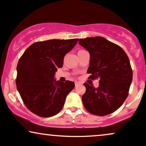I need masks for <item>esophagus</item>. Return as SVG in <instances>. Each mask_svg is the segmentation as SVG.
Masks as SVG:
<instances>
[{
    "label": "esophagus",
    "instance_id": "obj_1",
    "mask_svg": "<svg viewBox=\"0 0 146 146\" xmlns=\"http://www.w3.org/2000/svg\"><path fill=\"white\" fill-rule=\"evenodd\" d=\"M80 83H78V82H75V87H78V85H80Z\"/></svg>",
    "mask_w": 146,
    "mask_h": 146
}]
</instances>
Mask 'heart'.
<instances>
[{
  "label": "heart",
  "instance_id": "heart-1",
  "mask_svg": "<svg viewBox=\"0 0 146 146\" xmlns=\"http://www.w3.org/2000/svg\"><path fill=\"white\" fill-rule=\"evenodd\" d=\"M84 50H80L78 51V52H82V51H84Z\"/></svg>",
  "mask_w": 146,
  "mask_h": 146
}]
</instances>
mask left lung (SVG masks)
<instances>
[{
	"instance_id": "obj_1",
	"label": "left lung",
	"mask_w": 146,
	"mask_h": 146,
	"mask_svg": "<svg viewBox=\"0 0 146 146\" xmlns=\"http://www.w3.org/2000/svg\"><path fill=\"white\" fill-rule=\"evenodd\" d=\"M78 44L90 52L89 78L99 79V85L84 83V107L90 113L104 116L122 105L128 96L133 70L127 54L120 46L102 37L80 39Z\"/></svg>"
}]
</instances>
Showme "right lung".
<instances>
[{"label":"right lung","instance_id":"right-lung-1","mask_svg":"<svg viewBox=\"0 0 146 146\" xmlns=\"http://www.w3.org/2000/svg\"><path fill=\"white\" fill-rule=\"evenodd\" d=\"M78 39H49L33 44L25 51L17 66L16 86L29 110L39 117L55 115L62 109L74 83L54 80L57 68L77 44Z\"/></svg>","mask_w":146,"mask_h":146}]
</instances>
